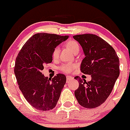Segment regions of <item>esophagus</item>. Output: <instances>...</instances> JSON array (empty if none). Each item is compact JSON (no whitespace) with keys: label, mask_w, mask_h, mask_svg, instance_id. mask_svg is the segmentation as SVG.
Wrapping results in <instances>:
<instances>
[{"label":"esophagus","mask_w":130,"mask_h":130,"mask_svg":"<svg viewBox=\"0 0 130 130\" xmlns=\"http://www.w3.org/2000/svg\"><path fill=\"white\" fill-rule=\"evenodd\" d=\"M66 79H67V82L69 80H71V79H73V77H71V76H66Z\"/></svg>","instance_id":"1"}]
</instances>
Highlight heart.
Listing matches in <instances>:
<instances>
[{
	"instance_id": "obj_1",
	"label": "heart",
	"mask_w": 130,
	"mask_h": 130,
	"mask_svg": "<svg viewBox=\"0 0 130 130\" xmlns=\"http://www.w3.org/2000/svg\"><path fill=\"white\" fill-rule=\"evenodd\" d=\"M65 46L66 48L70 51L71 52H72L73 53H78L79 51V46L77 42H76L74 40H69L66 43H65ZM60 53V49L58 47H56L54 48V51L53 52V57L54 59H56L58 57ZM76 68V64H64L60 66V69L62 72H64L66 73H70L73 70Z\"/></svg>"
}]
</instances>
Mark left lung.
<instances>
[{
    "mask_svg": "<svg viewBox=\"0 0 130 130\" xmlns=\"http://www.w3.org/2000/svg\"><path fill=\"white\" fill-rule=\"evenodd\" d=\"M82 46L85 54L81 71L91 76L86 82L79 76V87L74 92L77 102L87 108L101 105L108 98L120 74V62L115 49L105 40L93 34L73 36Z\"/></svg>",
    "mask_w": 130,
    "mask_h": 130,
    "instance_id": "left-lung-1",
    "label": "left lung"
}]
</instances>
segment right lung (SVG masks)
<instances>
[{"instance_id":"1","label":"right lung","mask_w":130,"mask_h":130,"mask_svg":"<svg viewBox=\"0 0 130 130\" xmlns=\"http://www.w3.org/2000/svg\"><path fill=\"white\" fill-rule=\"evenodd\" d=\"M68 35L37 33L24 44L15 59L14 74L19 88L33 107L46 111L56 106L66 82L64 74L45 77L43 65L53 61V52Z\"/></svg>"}]
</instances>
